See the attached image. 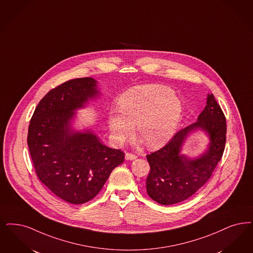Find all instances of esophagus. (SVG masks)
Instances as JSON below:
<instances>
[{"mask_svg": "<svg viewBox=\"0 0 253 253\" xmlns=\"http://www.w3.org/2000/svg\"><path fill=\"white\" fill-rule=\"evenodd\" d=\"M136 155L135 154H133V153H131V152H127L126 154H125V159L126 160H134V159H136Z\"/></svg>", "mask_w": 253, "mask_h": 253, "instance_id": "obj_1", "label": "esophagus"}]
</instances>
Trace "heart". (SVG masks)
I'll return each mask as SVG.
<instances>
[{
	"mask_svg": "<svg viewBox=\"0 0 253 253\" xmlns=\"http://www.w3.org/2000/svg\"><path fill=\"white\" fill-rule=\"evenodd\" d=\"M120 111H111L108 127L117 144L131 139L135 128L151 148H159L174 135L182 117V104L171 89L160 84L131 87L119 98Z\"/></svg>",
	"mask_w": 253,
	"mask_h": 253,
	"instance_id": "obj_1",
	"label": "heart"
}]
</instances>
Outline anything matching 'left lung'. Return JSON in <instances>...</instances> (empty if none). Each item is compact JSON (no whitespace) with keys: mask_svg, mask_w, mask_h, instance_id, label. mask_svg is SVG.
<instances>
[{"mask_svg":"<svg viewBox=\"0 0 253 253\" xmlns=\"http://www.w3.org/2000/svg\"><path fill=\"white\" fill-rule=\"evenodd\" d=\"M202 128L211 137L210 148L200 158L187 159L179 152L182 143L191 131ZM226 118L212 94H208L204 110L198 122L177 131L162 149L147 155L151 171L146 180L148 195L163 205L190 198L211 178L220 161L226 143Z\"/></svg>","mask_w":253,"mask_h":253,"instance_id":"left-lung-1","label":"left lung"}]
</instances>
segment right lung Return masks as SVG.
Returning a JSON list of instances; mask_svg holds the SVG:
<instances>
[{"label": "right lung", "instance_id": "right-lung-1", "mask_svg": "<svg viewBox=\"0 0 253 253\" xmlns=\"http://www.w3.org/2000/svg\"><path fill=\"white\" fill-rule=\"evenodd\" d=\"M90 77L65 82L49 91L32 116L27 143L38 178L72 204L89 202L101 191L124 152L103 145L91 131H74V111L98 95Z\"/></svg>", "mask_w": 253, "mask_h": 253}]
</instances>
